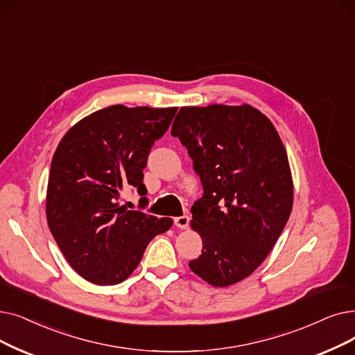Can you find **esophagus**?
I'll return each instance as SVG.
<instances>
[{
  "label": "esophagus",
  "instance_id": "34e87169",
  "mask_svg": "<svg viewBox=\"0 0 355 355\" xmlns=\"http://www.w3.org/2000/svg\"><path fill=\"white\" fill-rule=\"evenodd\" d=\"M174 223H175V226L180 227V229H187V227H189V223H190V218H189L187 214L180 216V218H175V219H174Z\"/></svg>",
  "mask_w": 355,
  "mask_h": 355
}]
</instances>
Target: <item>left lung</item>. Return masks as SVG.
Returning <instances> with one entry per match:
<instances>
[{
    "instance_id": "left-lung-1",
    "label": "left lung",
    "mask_w": 355,
    "mask_h": 355,
    "mask_svg": "<svg viewBox=\"0 0 355 355\" xmlns=\"http://www.w3.org/2000/svg\"><path fill=\"white\" fill-rule=\"evenodd\" d=\"M171 135L187 148L205 190L191 207L203 251L190 270L214 287L232 286L263 264L288 220L286 148L250 104L181 107Z\"/></svg>"
}]
</instances>
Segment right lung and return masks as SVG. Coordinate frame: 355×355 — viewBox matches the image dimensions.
I'll return each mask as SVG.
<instances>
[{
	"instance_id": "obj_1",
	"label": "right lung",
	"mask_w": 355,
	"mask_h": 355,
	"mask_svg": "<svg viewBox=\"0 0 355 355\" xmlns=\"http://www.w3.org/2000/svg\"><path fill=\"white\" fill-rule=\"evenodd\" d=\"M177 110L110 105L80 120L60 139L46 191V219L69 266L87 282H125L150 239L173 226L171 218L129 210L120 200L129 187L146 194L148 155Z\"/></svg>"
}]
</instances>
